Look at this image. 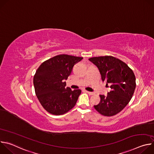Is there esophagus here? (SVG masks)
Returning <instances> with one entry per match:
<instances>
[{
    "label": "esophagus",
    "mask_w": 154,
    "mask_h": 154,
    "mask_svg": "<svg viewBox=\"0 0 154 154\" xmlns=\"http://www.w3.org/2000/svg\"><path fill=\"white\" fill-rule=\"evenodd\" d=\"M86 93H87L88 94H89L90 95H93V94H94V93H93V92H90V91H85Z\"/></svg>",
    "instance_id": "1"
}]
</instances>
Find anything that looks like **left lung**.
I'll return each instance as SVG.
<instances>
[{"label": "left lung", "instance_id": "8db88e82", "mask_svg": "<svg viewBox=\"0 0 154 154\" xmlns=\"http://www.w3.org/2000/svg\"><path fill=\"white\" fill-rule=\"evenodd\" d=\"M89 60L99 69L102 82L110 85L111 88L106 96L100 95L101 100L94 105V108L103 116H114L132 97L136 87L135 74L127 64L112 56L93 57Z\"/></svg>", "mask_w": 154, "mask_h": 154}]
</instances>
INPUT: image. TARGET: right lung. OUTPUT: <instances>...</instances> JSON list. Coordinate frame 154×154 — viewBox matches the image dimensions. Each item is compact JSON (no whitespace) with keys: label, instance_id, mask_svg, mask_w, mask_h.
Returning a JSON list of instances; mask_svg holds the SVG:
<instances>
[{"label":"right lung","instance_id":"add662e5","mask_svg":"<svg viewBox=\"0 0 154 154\" xmlns=\"http://www.w3.org/2000/svg\"><path fill=\"white\" fill-rule=\"evenodd\" d=\"M83 57L58 55L43 62L33 77L37 98L47 112L55 115L67 113L75 105L80 90L72 91L64 82Z\"/></svg>","mask_w":154,"mask_h":154}]
</instances>
